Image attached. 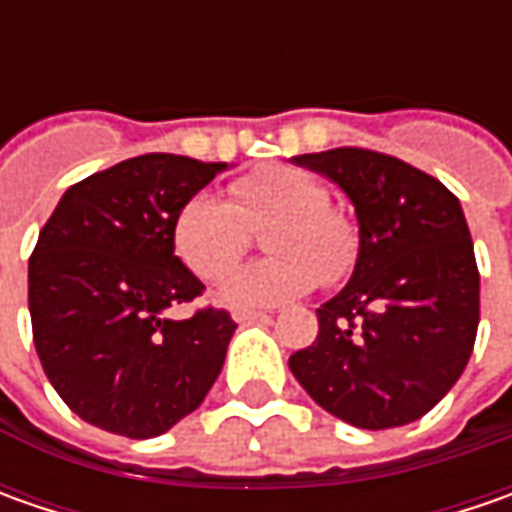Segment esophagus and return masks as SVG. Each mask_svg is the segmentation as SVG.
<instances>
[{
	"label": "esophagus",
	"instance_id": "1",
	"mask_svg": "<svg viewBox=\"0 0 512 512\" xmlns=\"http://www.w3.org/2000/svg\"><path fill=\"white\" fill-rule=\"evenodd\" d=\"M233 319H236L239 325H250V322L267 319V313H262V310H247V307H236V310H233Z\"/></svg>",
	"mask_w": 512,
	"mask_h": 512
}]
</instances>
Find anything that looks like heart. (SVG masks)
<instances>
[{
  "mask_svg": "<svg viewBox=\"0 0 512 512\" xmlns=\"http://www.w3.org/2000/svg\"><path fill=\"white\" fill-rule=\"evenodd\" d=\"M230 202L199 190L173 216L170 239L176 256L202 282H219L253 242L256 227H270L262 262L227 279L233 305H279L350 279L362 256V227L353 213L330 202L327 187L293 165H265L233 179Z\"/></svg>",
  "mask_w": 512,
  "mask_h": 512,
  "instance_id": "1",
  "label": "heart"
}]
</instances>
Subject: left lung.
<instances>
[{"label": "left lung", "mask_w": 512, "mask_h": 512, "mask_svg": "<svg viewBox=\"0 0 512 512\" xmlns=\"http://www.w3.org/2000/svg\"><path fill=\"white\" fill-rule=\"evenodd\" d=\"M293 162L350 196L362 256L342 293L316 310L319 336L290 356V370L353 427L416 422L459 382L479 330V267L462 205L436 176L379 150Z\"/></svg>", "instance_id": "left-lung-1"}]
</instances>
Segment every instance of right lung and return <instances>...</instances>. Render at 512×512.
Here are the masks:
<instances>
[{
  "instance_id": "obj_1",
  "label": "right lung",
  "mask_w": 512,
  "mask_h": 512,
  "mask_svg": "<svg viewBox=\"0 0 512 512\" xmlns=\"http://www.w3.org/2000/svg\"><path fill=\"white\" fill-rule=\"evenodd\" d=\"M145 153L68 187L28 262L33 344L76 416L116 436L153 439L205 402L236 322L222 307L170 319L205 285L173 253L185 199L225 170Z\"/></svg>"
}]
</instances>
